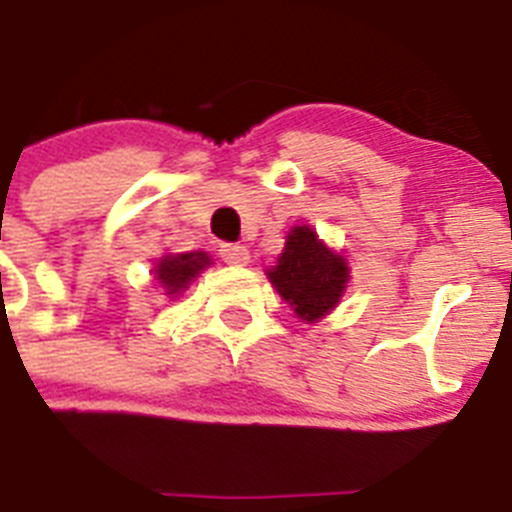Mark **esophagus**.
Wrapping results in <instances>:
<instances>
[{
    "label": "esophagus",
    "mask_w": 512,
    "mask_h": 512,
    "mask_svg": "<svg viewBox=\"0 0 512 512\" xmlns=\"http://www.w3.org/2000/svg\"><path fill=\"white\" fill-rule=\"evenodd\" d=\"M219 255H222V260L227 262V265H234V267H242L250 262V250L242 245H222Z\"/></svg>",
    "instance_id": "esophagus-1"
}]
</instances>
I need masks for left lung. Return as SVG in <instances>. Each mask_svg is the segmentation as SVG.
<instances>
[{
	"label": "left lung",
	"mask_w": 512,
	"mask_h": 512,
	"mask_svg": "<svg viewBox=\"0 0 512 512\" xmlns=\"http://www.w3.org/2000/svg\"><path fill=\"white\" fill-rule=\"evenodd\" d=\"M280 298L298 319L316 324L329 316L349 283V262L342 252L331 250L308 224L290 227L278 262L265 270Z\"/></svg>",
	"instance_id": "left-lung-1"
}]
</instances>
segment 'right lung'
<instances>
[{"instance_id": "obj_1", "label": "right lung", "mask_w": 512, "mask_h": 512, "mask_svg": "<svg viewBox=\"0 0 512 512\" xmlns=\"http://www.w3.org/2000/svg\"><path fill=\"white\" fill-rule=\"evenodd\" d=\"M214 265L206 252L193 250V252H181V255H170L165 252L163 257H158L153 265V280H158L160 288L165 290V296L176 301L183 290L193 283V278H199L201 270Z\"/></svg>"}]
</instances>
